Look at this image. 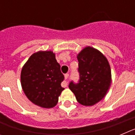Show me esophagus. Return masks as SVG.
Masks as SVG:
<instances>
[{"instance_id": "34e87169", "label": "esophagus", "mask_w": 135, "mask_h": 135, "mask_svg": "<svg viewBox=\"0 0 135 135\" xmlns=\"http://www.w3.org/2000/svg\"><path fill=\"white\" fill-rule=\"evenodd\" d=\"M68 78H69L68 74H65V79L68 80ZM67 85H68V82H67V81H65V82H64L63 83H62V86L63 87H66Z\"/></svg>"}]
</instances>
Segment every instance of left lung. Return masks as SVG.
Returning a JSON list of instances; mask_svg holds the SVG:
<instances>
[{
	"label": "left lung",
	"mask_w": 135,
	"mask_h": 135,
	"mask_svg": "<svg viewBox=\"0 0 135 135\" xmlns=\"http://www.w3.org/2000/svg\"><path fill=\"white\" fill-rule=\"evenodd\" d=\"M78 83L71 81L69 88L81 105L91 106L104 97L111 84V69L108 59L101 52L87 46L77 56Z\"/></svg>",
	"instance_id": "8db88e82"
}]
</instances>
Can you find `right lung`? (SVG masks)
<instances>
[{"label": "right lung", "instance_id": "add662e5", "mask_svg": "<svg viewBox=\"0 0 135 135\" xmlns=\"http://www.w3.org/2000/svg\"><path fill=\"white\" fill-rule=\"evenodd\" d=\"M60 68L52 51H39L30 57L21 73V86L30 101L45 108L57 105L64 90Z\"/></svg>", "mask_w": 135, "mask_h": 135}]
</instances>
